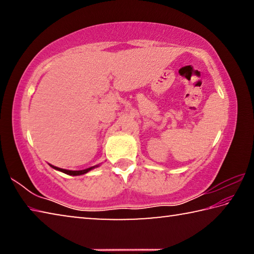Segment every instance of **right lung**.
<instances>
[{
    "instance_id": "1",
    "label": "right lung",
    "mask_w": 254,
    "mask_h": 254,
    "mask_svg": "<svg viewBox=\"0 0 254 254\" xmlns=\"http://www.w3.org/2000/svg\"><path fill=\"white\" fill-rule=\"evenodd\" d=\"M51 167H53V168L56 169V170L62 171V173H64V174H67V175H70V176H79V175H84L86 173H88V171H91L92 169L96 168V167H98V166H94V167H91V168H87V169H84V170H66V169L58 168V167H55V166H51Z\"/></svg>"
}]
</instances>
